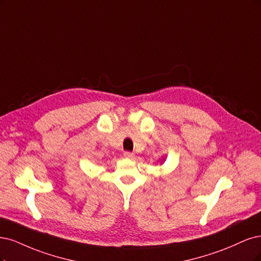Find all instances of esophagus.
Returning a JSON list of instances; mask_svg holds the SVG:
<instances>
[{"label":"esophagus","mask_w":261,"mask_h":261,"mask_svg":"<svg viewBox=\"0 0 261 261\" xmlns=\"http://www.w3.org/2000/svg\"><path fill=\"white\" fill-rule=\"evenodd\" d=\"M123 156H124L125 158H133V157H134V154L131 153V152H124Z\"/></svg>","instance_id":"esophagus-1"}]
</instances>
